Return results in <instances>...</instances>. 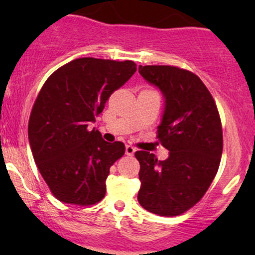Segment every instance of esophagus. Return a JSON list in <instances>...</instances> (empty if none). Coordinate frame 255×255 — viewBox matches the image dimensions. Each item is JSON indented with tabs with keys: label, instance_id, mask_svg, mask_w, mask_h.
<instances>
[{
	"label": "esophagus",
	"instance_id": "esophagus-1",
	"mask_svg": "<svg viewBox=\"0 0 255 255\" xmlns=\"http://www.w3.org/2000/svg\"><path fill=\"white\" fill-rule=\"evenodd\" d=\"M134 153H135V148H133L132 145H126V154H127V155L132 156L134 155Z\"/></svg>",
	"mask_w": 255,
	"mask_h": 255
}]
</instances>
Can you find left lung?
<instances>
[{"mask_svg": "<svg viewBox=\"0 0 255 255\" xmlns=\"http://www.w3.org/2000/svg\"><path fill=\"white\" fill-rule=\"evenodd\" d=\"M138 70L164 97L158 138L169 150L165 160L135 151L138 201L155 215H181L201 200L220 166L223 138L217 106L201 79L190 71L168 65H139Z\"/></svg>", "mask_w": 255, "mask_h": 255, "instance_id": "obj_1", "label": "left lung"}]
</instances>
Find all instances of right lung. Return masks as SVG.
Here are the masks:
<instances>
[{"mask_svg": "<svg viewBox=\"0 0 255 255\" xmlns=\"http://www.w3.org/2000/svg\"><path fill=\"white\" fill-rule=\"evenodd\" d=\"M135 71L130 60L80 58L43 85L30 113L28 138L35 164L59 201L89 206L105 197L110 168L125 154V144L106 142L90 126L112 92Z\"/></svg>", "mask_w": 255, "mask_h": 255, "instance_id": "add662e5", "label": "right lung"}]
</instances>
